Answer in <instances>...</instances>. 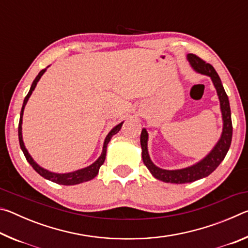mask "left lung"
<instances>
[{
	"instance_id": "1",
	"label": "left lung",
	"mask_w": 248,
	"mask_h": 248,
	"mask_svg": "<svg viewBox=\"0 0 248 248\" xmlns=\"http://www.w3.org/2000/svg\"><path fill=\"white\" fill-rule=\"evenodd\" d=\"M188 61L196 72L200 74L208 75V77L212 79L213 85H215L217 96H219L220 100V108L222 112V119H223V129H222V134L220 140L217 142L215 148L211 150L207 156L203 157L201 161H199L196 164L191 165L189 167L182 170H163L159 169L154 163L151 161L150 155L148 152V132H146L145 128L142 129L140 142L142 148V159H143L144 165L148 167V170L151 171L155 178L165 183H171V184H186V183H192L195 180L201 179L203 177H207L210 174L215 170L217 166L221 164L223 161L226 153L230 149L231 141H232V119H231V108H230V102L229 97L226 95L224 87L222 85V82L217 75V71L211 64L207 63L202 59L197 57L196 54L189 53L187 56Z\"/></svg>"
}]
</instances>
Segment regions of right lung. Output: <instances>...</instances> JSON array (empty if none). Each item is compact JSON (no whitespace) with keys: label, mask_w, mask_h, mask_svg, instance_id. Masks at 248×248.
I'll list each match as a JSON object with an SVG mask.
<instances>
[{"label":"right lung","mask_w":248,"mask_h":248,"mask_svg":"<svg viewBox=\"0 0 248 248\" xmlns=\"http://www.w3.org/2000/svg\"><path fill=\"white\" fill-rule=\"evenodd\" d=\"M46 70H47V69L41 70L40 72L38 73V75H37V77H36V78L33 79V82H32L31 86V90H29L28 94L26 95V97H25V99H24L22 110H20L19 124H18V140H19L20 149H22L23 153L25 155V157H26V159H27V162L32 166V169L35 170L40 176H43V177L46 178V179L51 180V182L56 183V184H59V185H65V186H70V185H78V184H81V183H84V182H89V180L93 179L94 177H96V176H97L98 170H99V167L104 164L105 158H106L107 145L109 143V141H110L112 136H115L116 133L119 132V130L121 129V127H123L124 121H123V123H120L119 124H117L116 127L112 128L110 130V132L107 134L106 139H105V142H104L103 152H102V154H100V156L93 163V164H91L90 166L85 167V169L71 171V173H65V174L52 173V171H49L47 170L43 169V167L39 166L35 161H33V158L31 156V154L28 153L27 149L25 148V144H24V141H23V134H22V124H23V114H24L25 106H26V104L28 102L29 97H31L32 91L35 90L37 83H38L40 78L43 77V74L46 72Z\"/></svg>","instance_id":"1"}]
</instances>
